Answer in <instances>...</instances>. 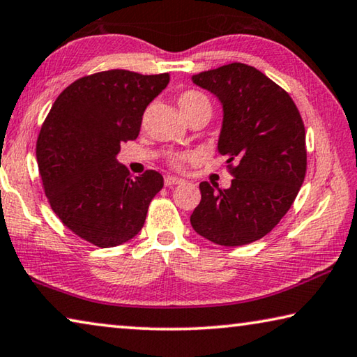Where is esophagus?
Segmentation results:
<instances>
[{
  "label": "esophagus",
  "instance_id": "1",
  "mask_svg": "<svg viewBox=\"0 0 357 357\" xmlns=\"http://www.w3.org/2000/svg\"><path fill=\"white\" fill-rule=\"evenodd\" d=\"M163 183H165V185L168 188V185H176V184H181V183H183V179L178 178V176H173V174H167L165 179H163Z\"/></svg>",
  "mask_w": 357,
  "mask_h": 357
}]
</instances>
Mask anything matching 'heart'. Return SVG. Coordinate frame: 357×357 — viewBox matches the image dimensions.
<instances>
[{
  "label": "heart",
  "instance_id": "b5f03b06",
  "mask_svg": "<svg viewBox=\"0 0 357 357\" xmlns=\"http://www.w3.org/2000/svg\"><path fill=\"white\" fill-rule=\"evenodd\" d=\"M178 106L181 109V114L185 119L197 112H211V101L208 100L205 93L199 92V90H185L178 97ZM188 154H173L169 157V165L181 168L188 162Z\"/></svg>",
  "mask_w": 357,
  "mask_h": 357
}]
</instances>
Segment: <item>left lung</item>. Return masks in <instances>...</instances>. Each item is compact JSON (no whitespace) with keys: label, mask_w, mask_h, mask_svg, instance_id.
I'll return each mask as SVG.
<instances>
[{"label":"left lung","mask_w":357,"mask_h":357,"mask_svg":"<svg viewBox=\"0 0 357 357\" xmlns=\"http://www.w3.org/2000/svg\"><path fill=\"white\" fill-rule=\"evenodd\" d=\"M220 100L224 122L218 149L234 176L229 189L200 184L190 224L220 246L260 240L289 211L307 173L301 112L289 93L264 73L229 63L192 76Z\"/></svg>","instance_id":"obj_1"}]
</instances>
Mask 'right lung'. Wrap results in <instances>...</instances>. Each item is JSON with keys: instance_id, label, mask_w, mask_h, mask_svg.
<instances>
[{"instance_id": "add662e5", "label": "right lung", "mask_w": 357, "mask_h": 357, "mask_svg": "<svg viewBox=\"0 0 357 357\" xmlns=\"http://www.w3.org/2000/svg\"><path fill=\"white\" fill-rule=\"evenodd\" d=\"M169 75L107 70L79 77L50 107L36 141L39 176L65 227L98 248L132 240L143 229L162 174L132 178L116 162L121 144L138 138L146 107Z\"/></svg>"}]
</instances>
